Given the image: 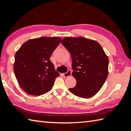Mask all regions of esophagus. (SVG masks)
Wrapping results in <instances>:
<instances>
[{"label":"esophagus","mask_w":131,"mask_h":131,"mask_svg":"<svg viewBox=\"0 0 131 131\" xmlns=\"http://www.w3.org/2000/svg\"><path fill=\"white\" fill-rule=\"evenodd\" d=\"M71 73H72L71 71L70 70H69L68 71V72H66V73H64L63 75L64 77L67 78L68 77H70V76L71 75Z\"/></svg>","instance_id":"1"}]
</instances>
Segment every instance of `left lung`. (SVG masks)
<instances>
[{
    "mask_svg": "<svg viewBox=\"0 0 131 131\" xmlns=\"http://www.w3.org/2000/svg\"><path fill=\"white\" fill-rule=\"evenodd\" d=\"M70 53L72 75L77 80L71 92L81 98H90L101 88L108 75V58L97 41L84 37H67L61 41Z\"/></svg>",
    "mask_w": 131,
    "mask_h": 131,
    "instance_id": "8db88e82",
    "label": "left lung"
}]
</instances>
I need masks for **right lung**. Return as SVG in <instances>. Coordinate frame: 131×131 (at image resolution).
Returning a JSON list of instances; mask_svg holds the SVG:
<instances>
[{
	"instance_id": "obj_1",
	"label": "right lung",
	"mask_w": 131,
	"mask_h": 131,
	"mask_svg": "<svg viewBox=\"0 0 131 131\" xmlns=\"http://www.w3.org/2000/svg\"><path fill=\"white\" fill-rule=\"evenodd\" d=\"M60 37H40L30 39L15 54L14 72L18 84L30 95L40 96L52 88L60 75L50 57L59 45Z\"/></svg>"
}]
</instances>
